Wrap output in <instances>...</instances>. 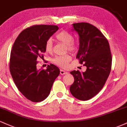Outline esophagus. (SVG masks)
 <instances>
[{"instance_id": "esophagus-1", "label": "esophagus", "mask_w": 127, "mask_h": 127, "mask_svg": "<svg viewBox=\"0 0 127 127\" xmlns=\"http://www.w3.org/2000/svg\"><path fill=\"white\" fill-rule=\"evenodd\" d=\"M67 72H65V71L63 70H62V69L60 70V75H65V74H67Z\"/></svg>"}]
</instances>
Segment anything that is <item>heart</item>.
<instances>
[{"label": "heart", "mask_w": 127, "mask_h": 127, "mask_svg": "<svg viewBox=\"0 0 127 127\" xmlns=\"http://www.w3.org/2000/svg\"><path fill=\"white\" fill-rule=\"evenodd\" d=\"M55 37L59 41L67 45V50L71 52H75L78 49L76 43L73 41V36L71 33L64 31L59 32ZM45 49L46 52L51 53L53 51V42L51 39H48L45 43ZM72 56L70 54L56 56L52 59V63L57 66L62 68H65L70 62L72 60Z\"/></svg>", "instance_id": "obj_1"}]
</instances>
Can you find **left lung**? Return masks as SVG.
<instances>
[{"label": "left lung", "mask_w": 127, "mask_h": 127, "mask_svg": "<svg viewBox=\"0 0 127 127\" xmlns=\"http://www.w3.org/2000/svg\"><path fill=\"white\" fill-rule=\"evenodd\" d=\"M79 36L76 59L87 67L85 72L73 70L71 94L80 100L93 98L104 87L111 70L112 54L107 39L94 26L88 23L73 24Z\"/></svg>", "instance_id": "obj_1"}]
</instances>
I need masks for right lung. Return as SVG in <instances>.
Masks as SVG:
<instances>
[{
    "label": "right lung",
    "instance_id": "add662e5",
    "mask_svg": "<svg viewBox=\"0 0 127 127\" xmlns=\"http://www.w3.org/2000/svg\"><path fill=\"white\" fill-rule=\"evenodd\" d=\"M58 30L57 26H33L22 31L13 45L10 72L19 91L33 102L42 101L49 95L60 74L59 67L52 64L46 70L36 67L37 59L46 51V42Z\"/></svg>",
    "mask_w": 127,
    "mask_h": 127
}]
</instances>
